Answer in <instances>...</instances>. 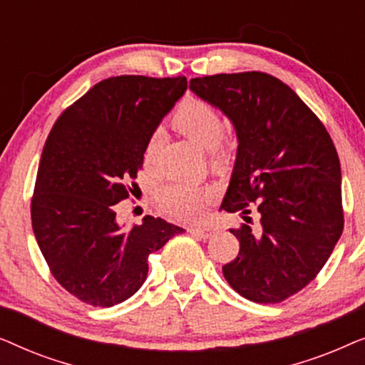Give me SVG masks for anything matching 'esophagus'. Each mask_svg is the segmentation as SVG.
Returning a JSON list of instances; mask_svg holds the SVG:
<instances>
[{
    "label": "esophagus",
    "instance_id": "obj_1",
    "mask_svg": "<svg viewBox=\"0 0 365 365\" xmlns=\"http://www.w3.org/2000/svg\"><path fill=\"white\" fill-rule=\"evenodd\" d=\"M189 234H192V236H196L199 239H209L214 236V232H216V229L212 227H191L187 229Z\"/></svg>",
    "mask_w": 365,
    "mask_h": 365
}]
</instances>
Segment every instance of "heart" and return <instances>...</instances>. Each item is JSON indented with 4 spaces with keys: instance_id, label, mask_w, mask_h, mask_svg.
<instances>
[{
    "instance_id": "1",
    "label": "heart",
    "mask_w": 365,
    "mask_h": 365,
    "mask_svg": "<svg viewBox=\"0 0 365 365\" xmlns=\"http://www.w3.org/2000/svg\"><path fill=\"white\" fill-rule=\"evenodd\" d=\"M173 124L179 133L209 149L211 163L221 166L229 156V139L222 133V118L211 103L189 96L178 104L173 113ZM163 149V133L154 131L144 143V168L156 169ZM212 192L207 187L187 182H171L159 189L158 206L176 221H197L206 211Z\"/></svg>"
}]
</instances>
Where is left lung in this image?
Listing matches in <instances>:
<instances>
[{
	"label": "left lung",
	"instance_id": "1",
	"mask_svg": "<svg viewBox=\"0 0 365 365\" xmlns=\"http://www.w3.org/2000/svg\"><path fill=\"white\" fill-rule=\"evenodd\" d=\"M189 88L237 131L227 212L252 207L259 226L231 229L239 254L222 274L234 291L276 304L314 281L344 229L341 163L326 126L281 79L246 71L192 78Z\"/></svg>",
	"mask_w": 365,
	"mask_h": 365
}]
</instances>
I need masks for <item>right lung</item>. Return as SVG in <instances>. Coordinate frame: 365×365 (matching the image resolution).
Wrapping results in <instances>:
<instances>
[{
	"mask_svg": "<svg viewBox=\"0 0 365 365\" xmlns=\"http://www.w3.org/2000/svg\"><path fill=\"white\" fill-rule=\"evenodd\" d=\"M186 88V76L103 79L48 134L31 197L33 231L49 272L81 302L126 301L146 281L149 254L182 232L151 216L124 229L116 204L133 192L144 143Z\"/></svg>",
	"mask_w": 365,
	"mask_h": 365,
	"instance_id": "right-lung-1",
	"label": "right lung"
}]
</instances>
